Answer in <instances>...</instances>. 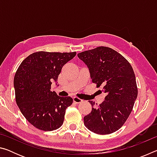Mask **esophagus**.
<instances>
[{
  "instance_id": "1",
  "label": "esophagus",
  "mask_w": 157,
  "mask_h": 157,
  "mask_svg": "<svg viewBox=\"0 0 157 157\" xmlns=\"http://www.w3.org/2000/svg\"><path fill=\"white\" fill-rule=\"evenodd\" d=\"M73 101L76 103H80V102H82V101H83V100H82V99H80V98H79L78 97H74L73 98Z\"/></svg>"
}]
</instances>
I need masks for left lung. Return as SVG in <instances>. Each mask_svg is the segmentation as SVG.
Returning a JSON list of instances; mask_svg holds the SVG:
<instances>
[{"instance_id": "obj_1", "label": "left lung", "mask_w": 157, "mask_h": 157, "mask_svg": "<svg viewBox=\"0 0 157 157\" xmlns=\"http://www.w3.org/2000/svg\"><path fill=\"white\" fill-rule=\"evenodd\" d=\"M87 66L94 83L103 85L105 100L84 117V125L98 134H109L118 130L131 113L136 100L138 89L134 72L125 58L108 47L78 53Z\"/></svg>"}]
</instances>
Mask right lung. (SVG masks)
<instances>
[{"mask_svg": "<svg viewBox=\"0 0 157 157\" xmlns=\"http://www.w3.org/2000/svg\"><path fill=\"white\" fill-rule=\"evenodd\" d=\"M75 55V52H34L18 68L14 79L16 102L27 121L37 129L52 131L62 125L73 98L59 96L50 89L63 65Z\"/></svg>", "mask_w": 157, "mask_h": 157, "instance_id": "obj_1", "label": "right lung"}]
</instances>
